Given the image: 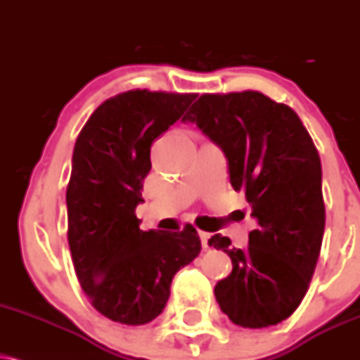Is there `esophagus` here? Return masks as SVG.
I'll return each instance as SVG.
<instances>
[{
    "mask_svg": "<svg viewBox=\"0 0 360 360\" xmlns=\"http://www.w3.org/2000/svg\"><path fill=\"white\" fill-rule=\"evenodd\" d=\"M199 238H201V245H202V248H210V245H207V241H210V238H211V235L210 233H206V231H199Z\"/></svg>",
    "mask_w": 360,
    "mask_h": 360,
    "instance_id": "esophagus-1",
    "label": "esophagus"
}]
</instances>
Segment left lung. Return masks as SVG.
Masks as SVG:
<instances>
[{"label":"left lung","mask_w":360,"mask_h":360,"mask_svg":"<svg viewBox=\"0 0 360 360\" xmlns=\"http://www.w3.org/2000/svg\"><path fill=\"white\" fill-rule=\"evenodd\" d=\"M183 120L221 147L231 186L245 194L257 221L246 250L221 235L207 241L233 263L214 287L219 309L245 328L276 326L304 300L322 246L317 147L295 112L255 90L202 94Z\"/></svg>","instance_id":"left-lung-1"}]
</instances>
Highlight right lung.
I'll return each instance as SVG.
<instances>
[{
    "mask_svg": "<svg viewBox=\"0 0 360 360\" xmlns=\"http://www.w3.org/2000/svg\"><path fill=\"white\" fill-rule=\"evenodd\" d=\"M194 98L127 90L102 102L77 137L67 186L68 246L90 304L114 322L144 326L158 317L174 275L201 251L193 224L142 231L136 216L150 146Z\"/></svg>",
    "mask_w": 360,
    "mask_h": 360,
    "instance_id": "add662e5",
    "label": "right lung"
}]
</instances>
